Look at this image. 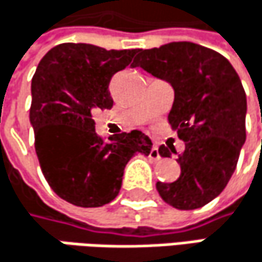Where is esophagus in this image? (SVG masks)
Listing matches in <instances>:
<instances>
[{
	"mask_svg": "<svg viewBox=\"0 0 262 262\" xmlns=\"http://www.w3.org/2000/svg\"><path fill=\"white\" fill-rule=\"evenodd\" d=\"M149 158H150V160H154V161H157V160H160V158H161V157H160V154H158V147L152 146V149L149 150Z\"/></svg>",
	"mask_w": 262,
	"mask_h": 262,
	"instance_id": "1",
	"label": "esophagus"
}]
</instances>
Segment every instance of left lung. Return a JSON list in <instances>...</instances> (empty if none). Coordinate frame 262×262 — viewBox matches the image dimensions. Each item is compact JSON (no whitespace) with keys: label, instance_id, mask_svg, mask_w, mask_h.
I'll use <instances>...</instances> for the list:
<instances>
[{"label":"left lung","instance_id":"1","mask_svg":"<svg viewBox=\"0 0 262 262\" xmlns=\"http://www.w3.org/2000/svg\"><path fill=\"white\" fill-rule=\"evenodd\" d=\"M140 66L175 90L169 123L185 149L177 158L180 178L157 182L161 199L178 210H196L217 198L231 180L246 140V93L226 57L191 42L139 49ZM178 154L160 146L161 157Z\"/></svg>","mask_w":262,"mask_h":262}]
</instances>
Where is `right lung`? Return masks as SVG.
Masks as SVG:
<instances>
[{
  "label": "right lung",
  "instance_id": "right-lung-1",
  "mask_svg": "<svg viewBox=\"0 0 262 262\" xmlns=\"http://www.w3.org/2000/svg\"><path fill=\"white\" fill-rule=\"evenodd\" d=\"M137 52L60 43L33 75L30 122L40 169L54 193L72 205L95 208L112 202L131 157L149 155L152 143L142 131L104 142L92 119L96 110L113 107L110 81Z\"/></svg>",
  "mask_w": 262,
  "mask_h": 262
}]
</instances>
